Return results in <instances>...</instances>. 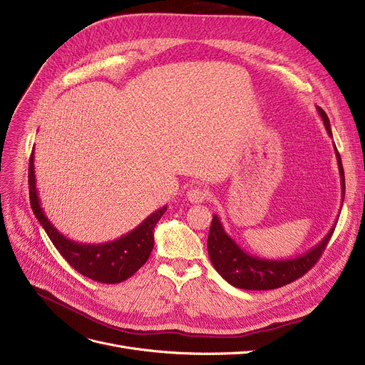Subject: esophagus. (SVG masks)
I'll list each match as a JSON object with an SVG mask.
<instances>
[{
  "label": "esophagus",
  "instance_id": "esophagus-1",
  "mask_svg": "<svg viewBox=\"0 0 365 365\" xmlns=\"http://www.w3.org/2000/svg\"><path fill=\"white\" fill-rule=\"evenodd\" d=\"M187 200L194 202V204H198V202H202L205 198H207V191L202 187H191L186 194Z\"/></svg>",
  "mask_w": 365,
  "mask_h": 365
}]
</instances>
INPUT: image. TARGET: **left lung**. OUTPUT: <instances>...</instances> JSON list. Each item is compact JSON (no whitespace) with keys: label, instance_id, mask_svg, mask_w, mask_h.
<instances>
[{"label":"left lung","instance_id":"1","mask_svg":"<svg viewBox=\"0 0 365 365\" xmlns=\"http://www.w3.org/2000/svg\"><path fill=\"white\" fill-rule=\"evenodd\" d=\"M318 112L325 123L327 133L332 137L329 119L321 107ZM336 156L339 163V171L341 178V191L344 198V171L341 165V158L336 148ZM336 225L329 230V232L314 247H312L304 255H299L291 259H264L246 253L239 245H237L231 237L225 232L220 220L216 215H213L210 232L207 239V250L209 257L216 268V272L224 277L232 287L247 289V291H267L282 288L301 276H304L310 268L319 261L322 252L325 250Z\"/></svg>","mask_w":365,"mask_h":365}]
</instances>
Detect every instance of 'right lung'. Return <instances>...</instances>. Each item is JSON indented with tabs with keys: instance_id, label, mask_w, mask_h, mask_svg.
Listing matches in <instances>:
<instances>
[{
	"instance_id": "add662e5",
	"label": "right lung",
	"mask_w": 365,
	"mask_h": 365,
	"mask_svg": "<svg viewBox=\"0 0 365 365\" xmlns=\"http://www.w3.org/2000/svg\"><path fill=\"white\" fill-rule=\"evenodd\" d=\"M28 185H29V201L36 217L44 228L46 234L58 249L66 261L76 272L100 283H120L130 279L135 272L143 267L149 259L153 249V228L156 222L165 213L167 205L153 212L131 232L122 235L120 239L104 243V245H83L77 243L66 235L58 232V230L46 217L36 187L34 174V152L29 158L28 167Z\"/></svg>"
}]
</instances>
